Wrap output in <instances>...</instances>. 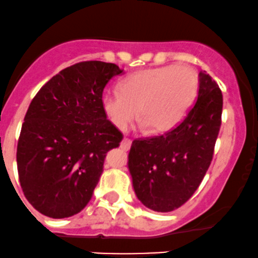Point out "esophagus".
Segmentation results:
<instances>
[{"label":"esophagus","instance_id":"esophagus-1","mask_svg":"<svg viewBox=\"0 0 258 258\" xmlns=\"http://www.w3.org/2000/svg\"><path fill=\"white\" fill-rule=\"evenodd\" d=\"M130 146H132V140L128 139V138H125V139H123L120 144V148L123 149L124 151H128L130 149Z\"/></svg>","mask_w":258,"mask_h":258}]
</instances>
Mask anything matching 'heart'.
<instances>
[{
	"instance_id": "heart-1",
	"label": "heart",
	"mask_w": 258,
	"mask_h": 258,
	"mask_svg": "<svg viewBox=\"0 0 258 258\" xmlns=\"http://www.w3.org/2000/svg\"><path fill=\"white\" fill-rule=\"evenodd\" d=\"M198 87V73L190 66L172 63L146 69L126 76L120 90L104 91L102 107L118 129L129 125L139 107L141 125H149L152 133H165L185 117Z\"/></svg>"
}]
</instances>
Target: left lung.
<instances>
[{
  "mask_svg": "<svg viewBox=\"0 0 258 258\" xmlns=\"http://www.w3.org/2000/svg\"><path fill=\"white\" fill-rule=\"evenodd\" d=\"M221 112L220 88L201 71L198 98L183 120L165 134L133 141L128 166L144 206L172 212L195 195L213 160Z\"/></svg>",
  "mask_w": 258,
  "mask_h": 258,
  "instance_id": "left-lung-1",
  "label": "left lung"
}]
</instances>
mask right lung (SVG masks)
<instances>
[{"instance_id": "right-lung-1", "label": "right lung", "mask_w": 258, "mask_h": 258, "mask_svg": "<svg viewBox=\"0 0 258 258\" xmlns=\"http://www.w3.org/2000/svg\"><path fill=\"white\" fill-rule=\"evenodd\" d=\"M121 73L115 63L77 62L51 77L30 102L17 167L27 201L41 214L73 217L92 198L106 154L123 140L102 107L104 87Z\"/></svg>"}]
</instances>
